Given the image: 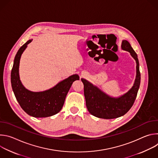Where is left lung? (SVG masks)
Wrapping results in <instances>:
<instances>
[{
	"mask_svg": "<svg viewBox=\"0 0 158 158\" xmlns=\"http://www.w3.org/2000/svg\"><path fill=\"white\" fill-rule=\"evenodd\" d=\"M121 49L128 51L136 62V79L133 86L127 93L119 98L110 97L85 79H81L84 84V93L87 110L97 118L110 119L121 117L127 113L136 98L141 81L138 56L126 40H123Z\"/></svg>",
	"mask_w": 158,
	"mask_h": 158,
	"instance_id": "obj_1",
	"label": "left lung"
}]
</instances>
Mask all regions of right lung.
Instances as JSON below:
<instances>
[{"label": "right lung", "instance_id": "obj_1", "mask_svg": "<svg viewBox=\"0 0 158 158\" xmlns=\"http://www.w3.org/2000/svg\"><path fill=\"white\" fill-rule=\"evenodd\" d=\"M32 40L26 42L15 55L11 71V85L17 101L27 114L34 118L49 117L61 110L69 89L74 81L79 80V76L72 75L44 91L32 92L26 89L20 80L19 63L22 54Z\"/></svg>", "mask_w": 158, "mask_h": 158}]
</instances>
